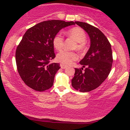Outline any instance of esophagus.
<instances>
[{"label":"esophagus","mask_w":130,"mask_h":130,"mask_svg":"<svg viewBox=\"0 0 130 130\" xmlns=\"http://www.w3.org/2000/svg\"><path fill=\"white\" fill-rule=\"evenodd\" d=\"M60 67H61V69H66V68H67V66H66V65H64V64H62V63H61L60 64Z\"/></svg>","instance_id":"1"}]
</instances>
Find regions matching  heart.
<instances>
[{"label": "heart", "mask_w": 130, "mask_h": 130, "mask_svg": "<svg viewBox=\"0 0 130 130\" xmlns=\"http://www.w3.org/2000/svg\"><path fill=\"white\" fill-rule=\"evenodd\" d=\"M66 34L76 41L73 47V50H77L80 53H84L88 48V43L86 41L87 35L86 32L83 28L79 26H74L66 31ZM63 37L60 33L55 35L53 38V45L57 50H60L64 45ZM78 55L74 51H68L66 50L60 51L57 54L56 59L58 62L64 65L71 64L73 62L77 60Z\"/></svg>", "instance_id": "heart-1"}]
</instances>
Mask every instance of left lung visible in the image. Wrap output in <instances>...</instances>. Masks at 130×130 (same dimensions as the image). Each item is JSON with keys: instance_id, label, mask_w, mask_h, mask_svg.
<instances>
[{"instance_id": "obj_1", "label": "left lung", "mask_w": 130, "mask_h": 130, "mask_svg": "<svg viewBox=\"0 0 130 130\" xmlns=\"http://www.w3.org/2000/svg\"><path fill=\"white\" fill-rule=\"evenodd\" d=\"M74 23L88 32L90 47L79 62L85 70L75 68L72 85L79 92H90L100 86L111 72L113 61L111 44L98 28L85 22L76 21Z\"/></svg>"}]
</instances>
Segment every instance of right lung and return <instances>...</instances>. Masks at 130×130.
Returning <instances> with one entry per match:
<instances>
[{"label":"right lung","mask_w":130,"mask_h":130,"mask_svg":"<svg viewBox=\"0 0 130 130\" xmlns=\"http://www.w3.org/2000/svg\"><path fill=\"white\" fill-rule=\"evenodd\" d=\"M73 21H43L28 29L16 50L19 76L28 87L39 92L53 86L58 63H50L56 57L53 38L63 28L74 25Z\"/></svg>","instance_id":"1"}]
</instances>
